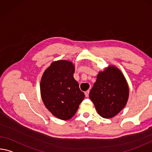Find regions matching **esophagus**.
<instances>
[{
    "instance_id": "obj_1",
    "label": "esophagus",
    "mask_w": 152,
    "mask_h": 152,
    "mask_svg": "<svg viewBox=\"0 0 152 152\" xmlns=\"http://www.w3.org/2000/svg\"><path fill=\"white\" fill-rule=\"evenodd\" d=\"M89 92H90V91H86V92L85 93V96L86 97H88V95H89Z\"/></svg>"
}]
</instances>
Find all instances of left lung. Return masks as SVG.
<instances>
[{"label": "left lung", "instance_id": "obj_1", "mask_svg": "<svg viewBox=\"0 0 152 152\" xmlns=\"http://www.w3.org/2000/svg\"><path fill=\"white\" fill-rule=\"evenodd\" d=\"M129 93V86L123 74L117 67L110 66L98 74L89 97L101 116L111 118L125 107Z\"/></svg>", "mask_w": 152, "mask_h": 152}]
</instances>
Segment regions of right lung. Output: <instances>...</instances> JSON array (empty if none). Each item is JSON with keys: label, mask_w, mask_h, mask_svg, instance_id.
Instances as JSON below:
<instances>
[{"label": "right lung", "mask_w": 152, "mask_h": 152, "mask_svg": "<svg viewBox=\"0 0 152 152\" xmlns=\"http://www.w3.org/2000/svg\"><path fill=\"white\" fill-rule=\"evenodd\" d=\"M71 61H54L45 71L40 81V93L45 107L55 117L70 119L85 98L78 82L74 78Z\"/></svg>", "instance_id": "obj_1"}]
</instances>
